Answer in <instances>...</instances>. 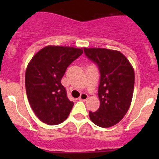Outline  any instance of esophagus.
Segmentation results:
<instances>
[{"instance_id":"34e87169","label":"esophagus","mask_w":159,"mask_h":159,"mask_svg":"<svg viewBox=\"0 0 159 159\" xmlns=\"http://www.w3.org/2000/svg\"><path fill=\"white\" fill-rule=\"evenodd\" d=\"M78 99H79L80 101H83V102H84V101H86L88 99V94H84V93H82Z\"/></svg>"}]
</instances>
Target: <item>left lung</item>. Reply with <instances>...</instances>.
Returning a JSON list of instances; mask_svg holds the SVG:
<instances>
[{
    "mask_svg": "<svg viewBox=\"0 0 159 159\" xmlns=\"http://www.w3.org/2000/svg\"><path fill=\"white\" fill-rule=\"evenodd\" d=\"M84 51L97 64L101 74L98 92L100 106L96 111H89L90 119L99 127L110 128L129 109L134 92V68L118 51L100 48H84Z\"/></svg>",
    "mask_w": 159,
    "mask_h": 159,
    "instance_id": "obj_1",
    "label": "left lung"
}]
</instances>
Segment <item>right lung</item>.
<instances>
[{
    "label": "right lung",
    "instance_id": "obj_1",
    "mask_svg": "<svg viewBox=\"0 0 159 159\" xmlns=\"http://www.w3.org/2000/svg\"><path fill=\"white\" fill-rule=\"evenodd\" d=\"M83 54L82 48L48 45L37 52L27 67L25 88L32 110L42 122L61 124L68 118L74 103L61 81L67 68Z\"/></svg>",
    "mask_w": 159,
    "mask_h": 159
}]
</instances>
